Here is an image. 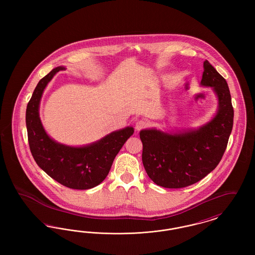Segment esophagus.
I'll return each instance as SVG.
<instances>
[{
  "mask_svg": "<svg viewBox=\"0 0 255 255\" xmlns=\"http://www.w3.org/2000/svg\"><path fill=\"white\" fill-rule=\"evenodd\" d=\"M147 125H148V122L147 121H145V120H140V121H138V122H136V123H135V130L136 131H140L141 129L147 127Z\"/></svg>",
  "mask_w": 255,
  "mask_h": 255,
  "instance_id": "esophagus-1",
  "label": "esophagus"
}]
</instances>
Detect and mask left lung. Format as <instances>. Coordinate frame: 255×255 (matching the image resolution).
I'll use <instances>...</instances> for the list:
<instances>
[{
	"label": "left lung",
	"instance_id": "8db88e82",
	"mask_svg": "<svg viewBox=\"0 0 255 255\" xmlns=\"http://www.w3.org/2000/svg\"><path fill=\"white\" fill-rule=\"evenodd\" d=\"M201 86L211 87L218 98L215 116L198 129L139 132L142 162L149 178L165 188H182L201 181L223 157L233 126V107L226 79L206 60Z\"/></svg>",
	"mask_w": 255,
	"mask_h": 255
}]
</instances>
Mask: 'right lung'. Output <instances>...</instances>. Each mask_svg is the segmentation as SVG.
I'll list each match as a JSON object with an SVG mask.
<instances>
[{"label":"right lung","mask_w":255,"mask_h":255,"mask_svg":"<svg viewBox=\"0 0 255 255\" xmlns=\"http://www.w3.org/2000/svg\"><path fill=\"white\" fill-rule=\"evenodd\" d=\"M64 67L43 77L30 98L25 113L28 144L38 166L49 177L73 189H90L103 182L125 141L133 133L132 126L112 132L84 146L65 145L52 139L39 117L40 101L49 81Z\"/></svg>","instance_id":"obj_1"}]
</instances>
